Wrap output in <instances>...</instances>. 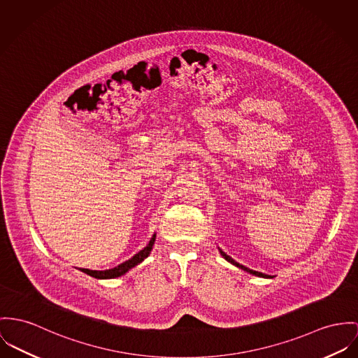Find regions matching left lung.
Masks as SVG:
<instances>
[{"label":"left lung","mask_w":358,"mask_h":358,"mask_svg":"<svg viewBox=\"0 0 358 358\" xmlns=\"http://www.w3.org/2000/svg\"><path fill=\"white\" fill-rule=\"evenodd\" d=\"M220 255L227 260V262H230L231 264H234V266H237L238 268H243L244 271H247V273H249V274H252V275H256V276H263V278H268V276L266 275V274H263V273H259V271H253V270H250V268H248V267H245V266H243V264H240V263H237V262H234L229 255H226L223 250H220Z\"/></svg>","instance_id":"1"}]
</instances>
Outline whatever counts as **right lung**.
I'll use <instances>...</instances> for the list:
<instances>
[{
	"label": "right lung",
	"mask_w": 358,
	"mask_h": 358,
	"mask_svg": "<svg viewBox=\"0 0 358 358\" xmlns=\"http://www.w3.org/2000/svg\"><path fill=\"white\" fill-rule=\"evenodd\" d=\"M155 243V234L152 236V238L150 240L148 245L143 248L138 253H136L134 257H131L129 260L121 263L120 266L110 268V270H105V271H94V270H88V268H82L83 273H85L87 275L94 276L98 279H110V278H117V276L124 275L125 273H128L131 268H134L135 266H138V263H141L151 252L152 245Z\"/></svg>",
	"instance_id": "obj_1"
}]
</instances>
